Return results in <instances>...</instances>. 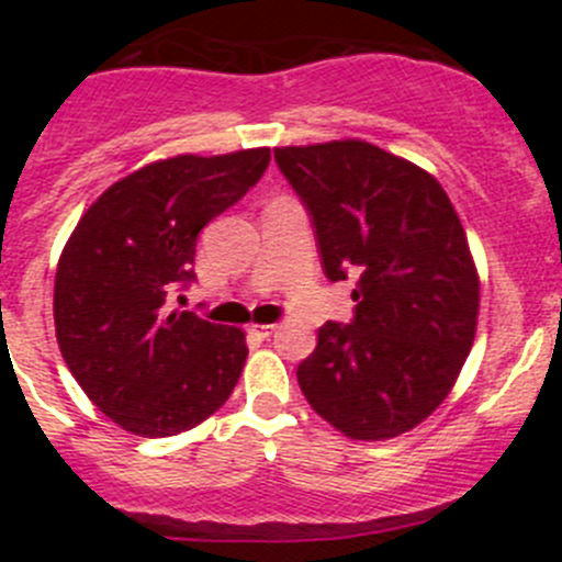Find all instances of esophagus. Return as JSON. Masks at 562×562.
<instances>
[{
    "mask_svg": "<svg viewBox=\"0 0 562 562\" xmlns=\"http://www.w3.org/2000/svg\"><path fill=\"white\" fill-rule=\"evenodd\" d=\"M274 323H255V326H249V331L252 334H258L260 339H269L271 334H274Z\"/></svg>",
    "mask_w": 562,
    "mask_h": 562,
    "instance_id": "esophagus-1",
    "label": "esophagus"
}]
</instances>
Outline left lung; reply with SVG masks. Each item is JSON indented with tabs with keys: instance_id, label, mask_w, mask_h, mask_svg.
<instances>
[{
	"instance_id": "obj_1",
	"label": "left lung",
	"mask_w": 562,
	"mask_h": 562,
	"mask_svg": "<svg viewBox=\"0 0 562 562\" xmlns=\"http://www.w3.org/2000/svg\"><path fill=\"white\" fill-rule=\"evenodd\" d=\"M313 217L331 282L359 274L350 323H323L299 364L317 416L353 440H389L449 396L473 348L479 274L432 173L367 140L274 149Z\"/></svg>"
}]
</instances>
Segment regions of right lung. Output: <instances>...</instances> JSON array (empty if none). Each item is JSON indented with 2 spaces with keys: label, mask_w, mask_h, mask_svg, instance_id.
<instances>
[{
  "label": "right lung",
  "mask_w": 562,
  "mask_h": 562,
  "mask_svg": "<svg viewBox=\"0 0 562 562\" xmlns=\"http://www.w3.org/2000/svg\"><path fill=\"white\" fill-rule=\"evenodd\" d=\"M269 149L179 155L111 184L78 220L54 282L56 342L67 370L111 422L168 438L225 405L247 359L245 331L168 296L195 280L203 225L269 168Z\"/></svg>",
  "instance_id": "1"
}]
</instances>
